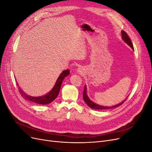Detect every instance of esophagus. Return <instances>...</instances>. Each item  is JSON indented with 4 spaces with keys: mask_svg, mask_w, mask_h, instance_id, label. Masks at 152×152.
<instances>
[{
    "mask_svg": "<svg viewBox=\"0 0 152 152\" xmlns=\"http://www.w3.org/2000/svg\"><path fill=\"white\" fill-rule=\"evenodd\" d=\"M84 70V69L83 68V67L80 66L79 68H78V69H77V72L79 73V74H81V73H83Z\"/></svg>",
    "mask_w": 152,
    "mask_h": 152,
    "instance_id": "esophagus-1",
    "label": "esophagus"
}]
</instances>
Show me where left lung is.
<instances>
[{
	"mask_svg": "<svg viewBox=\"0 0 152 152\" xmlns=\"http://www.w3.org/2000/svg\"><path fill=\"white\" fill-rule=\"evenodd\" d=\"M121 32H122L121 35H122V40L128 45H129V46L131 48V49L133 50H134V48H133L132 43L131 42V39H129V36L127 35V34L124 31H122ZM83 98H84V101L86 102V103L87 105H88V107H89L91 108L95 109V110H106V109H111V108H116V107H118V106L124 103V102H125L126 99V98L124 101H122L121 103H120L119 104H117L116 105H115V106H112V107H104V106H102V105L98 104L95 103L94 102H93V101H91L89 99V98L88 97V96H87V87H86V85L84 86V92H83Z\"/></svg>",
	"mask_w": 152,
	"mask_h": 152,
	"instance_id": "1",
	"label": "left lung"
}]
</instances>
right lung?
I'll list each match as a JSON object with an SVG mask.
<instances>
[{
  "label": "right lung",
  "mask_w": 152,
  "mask_h": 152,
  "mask_svg": "<svg viewBox=\"0 0 152 152\" xmlns=\"http://www.w3.org/2000/svg\"><path fill=\"white\" fill-rule=\"evenodd\" d=\"M69 73H70V70H65L63 71L61 74L58 77L56 83H55L54 87H53V89L50 90L48 93L41 96H31L26 94L25 92L21 89V87L19 86L18 83L17 85L18 87H19V91L20 93V94L24 99L30 101V102L35 103L37 104H47L51 103L53 101H54L57 98V96L59 93V91H60L62 82L64 79L69 75Z\"/></svg>",
  "instance_id": "obj_1"
}]
</instances>
